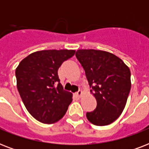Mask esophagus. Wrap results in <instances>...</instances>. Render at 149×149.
<instances>
[{"label":"esophagus","mask_w":149,"mask_h":149,"mask_svg":"<svg viewBox=\"0 0 149 149\" xmlns=\"http://www.w3.org/2000/svg\"><path fill=\"white\" fill-rule=\"evenodd\" d=\"M82 95H83V92L81 91H79L77 93H76V96H77L78 97H81Z\"/></svg>","instance_id":"34e87169"}]
</instances>
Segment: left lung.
Segmentation results:
<instances>
[{"mask_svg": "<svg viewBox=\"0 0 149 149\" xmlns=\"http://www.w3.org/2000/svg\"><path fill=\"white\" fill-rule=\"evenodd\" d=\"M76 56L85 70L97 107L87 112L93 125L105 126L121 114L131 90V71L119 57L102 50L79 49Z\"/></svg>", "mask_w": 149, "mask_h": 149, "instance_id": "1", "label": "left lung"}]
</instances>
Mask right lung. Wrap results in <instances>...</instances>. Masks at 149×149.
I'll return each instance as SVG.
<instances>
[{"instance_id": "obj_1", "label": "right lung", "mask_w": 149, "mask_h": 149, "mask_svg": "<svg viewBox=\"0 0 149 149\" xmlns=\"http://www.w3.org/2000/svg\"><path fill=\"white\" fill-rule=\"evenodd\" d=\"M75 50H42L21 61L15 70L17 91L30 114L44 124H53L66 113L72 94L63 90L58 70Z\"/></svg>"}]
</instances>
